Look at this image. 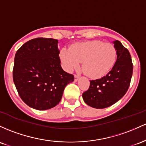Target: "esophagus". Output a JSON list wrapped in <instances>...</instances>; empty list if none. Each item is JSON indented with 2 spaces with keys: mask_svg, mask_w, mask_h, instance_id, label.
<instances>
[{
  "mask_svg": "<svg viewBox=\"0 0 146 146\" xmlns=\"http://www.w3.org/2000/svg\"><path fill=\"white\" fill-rule=\"evenodd\" d=\"M78 78H79V76L78 75H74V81H77Z\"/></svg>",
  "mask_w": 146,
  "mask_h": 146,
  "instance_id": "obj_1",
  "label": "esophagus"
}]
</instances>
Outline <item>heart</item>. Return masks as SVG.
Wrapping results in <instances>:
<instances>
[{"label":"heart","instance_id":"b5f03b06","mask_svg":"<svg viewBox=\"0 0 146 146\" xmlns=\"http://www.w3.org/2000/svg\"><path fill=\"white\" fill-rule=\"evenodd\" d=\"M117 58V51L111 43L101 40L77 42L69 49H63L60 58L68 71L79 66L86 75L92 78L106 76L112 70Z\"/></svg>","mask_w":146,"mask_h":146}]
</instances>
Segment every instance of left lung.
<instances>
[{
  "label": "left lung",
  "instance_id": "8db88e82",
  "mask_svg": "<svg viewBox=\"0 0 146 146\" xmlns=\"http://www.w3.org/2000/svg\"><path fill=\"white\" fill-rule=\"evenodd\" d=\"M112 42L117 51L115 65L106 76L90 81L89 89L82 95L87 105L96 109L106 108L121 99L128 90L132 76L130 52L119 40Z\"/></svg>",
  "mask_w": 146,
  "mask_h": 146
}]
</instances>
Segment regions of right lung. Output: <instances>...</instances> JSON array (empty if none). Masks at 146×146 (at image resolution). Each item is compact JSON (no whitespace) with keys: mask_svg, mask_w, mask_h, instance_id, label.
I'll return each instance as SVG.
<instances>
[{"mask_svg":"<svg viewBox=\"0 0 146 146\" xmlns=\"http://www.w3.org/2000/svg\"><path fill=\"white\" fill-rule=\"evenodd\" d=\"M58 40L32 39L16 52L13 80L21 99L38 110L59 104L65 86L74 81V75L60 65Z\"/></svg>","mask_w":146,"mask_h":146,"instance_id":"obj_1","label":"right lung"}]
</instances>
